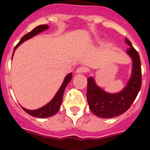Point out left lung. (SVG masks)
<instances>
[{"label":"left lung","instance_id":"1","mask_svg":"<svg viewBox=\"0 0 150 150\" xmlns=\"http://www.w3.org/2000/svg\"><path fill=\"white\" fill-rule=\"evenodd\" d=\"M49 29V25H38L37 27H35L33 30L28 33L27 34H25V36L21 38L20 42L18 43V45L15 46L14 50H13V55H12V59L14 54V52L16 50L18 49V47L20 45H21L22 43L25 42V41L30 39L32 38H34V36H36L40 33H42L43 31ZM72 78V73H69L67 75H66L65 78L63 79V81L62 83V85L60 86V88L58 90V91L56 92V94L54 95V96L50 100L45 104L42 107L37 108V109H27L25 108H22V109L27 112L29 115L34 116V117H38V118H46V117H50V116H52L54 115H55L56 113L59 112L60 109V106L62 104V96H63V92L65 90L66 87L67 86L69 83L71 82Z\"/></svg>","mask_w":150,"mask_h":150}]
</instances>
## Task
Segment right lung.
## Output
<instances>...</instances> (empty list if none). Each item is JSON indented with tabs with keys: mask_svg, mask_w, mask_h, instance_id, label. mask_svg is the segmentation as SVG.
Instances as JSON below:
<instances>
[{
	"mask_svg": "<svg viewBox=\"0 0 150 150\" xmlns=\"http://www.w3.org/2000/svg\"><path fill=\"white\" fill-rule=\"evenodd\" d=\"M125 43L129 47L126 53L132 59V73L121 91L108 93L98 87L92 76L88 79L87 98L89 108L96 116L101 118H112L125 112L132 105L142 86V69L138 53L129 40L125 39Z\"/></svg>",
	"mask_w": 150,
	"mask_h": 150,
	"instance_id": "right-lung-1",
	"label": "right lung"
}]
</instances>
